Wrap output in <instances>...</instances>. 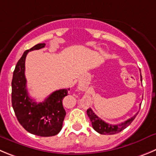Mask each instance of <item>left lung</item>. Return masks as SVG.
Masks as SVG:
<instances>
[{
	"label": "left lung",
	"mask_w": 156,
	"mask_h": 156,
	"mask_svg": "<svg viewBox=\"0 0 156 156\" xmlns=\"http://www.w3.org/2000/svg\"><path fill=\"white\" fill-rule=\"evenodd\" d=\"M142 77L141 75V81H142ZM87 115H88V118L90 119L93 129L96 132L101 134V135H114V134L119 133V132H122V130L126 129L132 123V121L135 119L138 113H136L132 118L125 121L124 122H122L119 125L108 124V123H106L105 122L102 121L100 118L96 115L94 112L91 110V108H88L87 110Z\"/></svg>",
	"instance_id": "1"
}]
</instances>
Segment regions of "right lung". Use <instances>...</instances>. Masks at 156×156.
<instances>
[{"instance_id": "right-lung-1", "label": "right lung", "mask_w": 156, "mask_h": 156, "mask_svg": "<svg viewBox=\"0 0 156 156\" xmlns=\"http://www.w3.org/2000/svg\"><path fill=\"white\" fill-rule=\"evenodd\" d=\"M44 46V43L34 45L25 51L17 62L11 82V102L19 123L26 131L41 137H49L62 130L66 115L62 100L68 95L69 88L54 91L42 102L37 103L29 97L24 75L26 56L29 51L39 50Z\"/></svg>"}]
</instances>
